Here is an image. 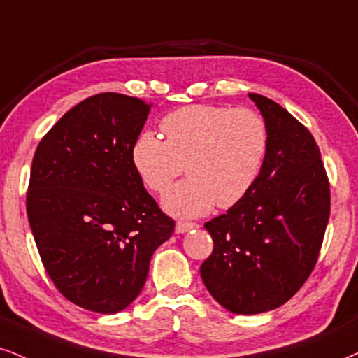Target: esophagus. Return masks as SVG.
I'll use <instances>...</instances> for the list:
<instances>
[{"instance_id": "1", "label": "esophagus", "mask_w": 358, "mask_h": 358, "mask_svg": "<svg viewBox=\"0 0 358 358\" xmlns=\"http://www.w3.org/2000/svg\"><path fill=\"white\" fill-rule=\"evenodd\" d=\"M197 227H199V224L197 222H182V220H179V222L176 224V232L184 234V232H189V231H192V229H197Z\"/></svg>"}]
</instances>
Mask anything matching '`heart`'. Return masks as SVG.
<instances>
[{
	"mask_svg": "<svg viewBox=\"0 0 358 358\" xmlns=\"http://www.w3.org/2000/svg\"><path fill=\"white\" fill-rule=\"evenodd\" d=\"M166 141L139 132L131 164L151 192H166L180 172L189 179L162 199L167 213L197 217L217 204L227 209L244 199L257 180L268 148L267 124L249 108L194 104L162 119Z\"/></svg>",
	"mask_w": 358,
	"mask_h": 358,
	"instance_id": "b5f03b06",
	"label": "heart"
}]
</instances>
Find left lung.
Instances as JSON below:
<instances>
[{
	"label": "left lung",
	"mask_w": 358,
	"mask_h": 358,
	"mask_svg": "<svg viewBox=\"0 0 358 358\" xmlns=\"http://www.w3.org/2000/svg\"><path fill=\"white\" fill-rule=\"evenodd\" d=\"M268 131L254 187L204 224L214 241L201 266L206 289L232 314L280 307L308 279L330 215V186L314 136L266 96L252 94Z\"/></svg>",
	"instance_id": "obj_1"
}]
</instances>
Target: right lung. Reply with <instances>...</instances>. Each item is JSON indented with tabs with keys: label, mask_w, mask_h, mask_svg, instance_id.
<instances>
[{
	"label": "right lung",
	"mask_w": 358,
	"mask_h": 358,
	"mask_svg": "<svg viewBox=\"0 0 358 358\" xmlns=\"http://www.w3.org/2000/svg\"><path fill=\"white\" fill-rule=\"evenodd\" d=\"M151 106L101 92L69 109L39 141L26 210L48 275L68 301L124 310L145 284L154 250L174 232L131 164Z\"/></svg>",
	"instance_id": "add662e5"
}]
</instances>
